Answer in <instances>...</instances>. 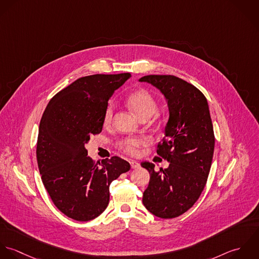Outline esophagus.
I'll list each match as a JSON object with an SVG mask.
<instances>
[{"label":"esophagus","mask_w":259,"mask_h":259,"mask_svg":"<svg viewBox=\"0 0 259 259\" xmlns=\"http://www.w3.org/2000/svg\"><path fill=\"white\" fill-rule=\"evenodd\" d=\"M130 165H131V168H132V169H137V168L140 167V164H139L138 162H136V161H131V162H130Z\"/></svg>","instance_id":"esophagus-1"}]
</instances>
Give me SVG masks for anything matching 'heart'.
<instances>
[{
  "label": "heart",
  "mask_w": 259,
  "mask_h": 259,
  "mask_svg": "<svg viewBox=\"0 0 259 259\" xmlns=\"http://www.w3.org/2000/svg\"><path fill=\"white\" fill-rule=\"evenodd\" d=\"M127 105L134 111L140 119H149L157 111L155 98L146 90H137L131 93L127 100ZM114 104L109 103L104 111V125H109L112 122L114 115ZM146 144V140L142 137H128L120 141V149L129 155L140 154V148Z\"/></svg>",
  "instance_id": "heart-1"
}]
</instances>
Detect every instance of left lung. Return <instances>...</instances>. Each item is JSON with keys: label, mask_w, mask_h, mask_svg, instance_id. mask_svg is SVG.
<instances>
[{"label": "left lung", "mask_w": 259, "mask_h": 259, "mask_svg": "<svg viewBox=\"0 0 259 259\" xmlns=\"http://www.w3.org/2000/svg\"><path fill=\"white\" fill-rule=\"evenodd\" d=\"M156 87L169 110L165 137L157 154L168 168L142 162L150 173L143 204L160 218L177 217L194 205L206 184L214 152V132L205 96L195 86L172 75H148L139 79Z\"/></svg>", "instance_id": "obj_1"}]
</instances>
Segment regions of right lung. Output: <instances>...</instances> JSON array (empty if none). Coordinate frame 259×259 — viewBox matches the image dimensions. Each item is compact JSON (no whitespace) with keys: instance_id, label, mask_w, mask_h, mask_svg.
Masks as SVG:
<instances>
[{"instance_id":"1","label":"right lung","mask_w":259,"mask_h":259,"mask_svg":"<svg viewBox=\"0 0 259 259\" xmlns=\"http://www.w3.org/2000/svg\"><path fill=\"white\" fill-rule=\"evenodd\" d=\"M131 74H96L77 79L58 92L42 116L37 161L53 203L77 221L98 217L108 206L113 180L130 170L117 156L95 164L85 145L103 128L104 111L115 90Z\"/></svg>"}]
</instances>
